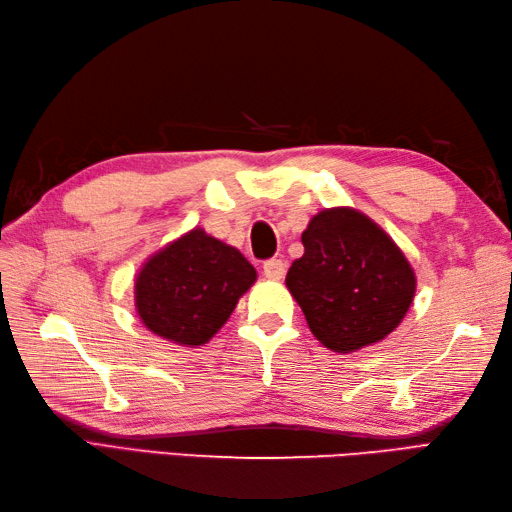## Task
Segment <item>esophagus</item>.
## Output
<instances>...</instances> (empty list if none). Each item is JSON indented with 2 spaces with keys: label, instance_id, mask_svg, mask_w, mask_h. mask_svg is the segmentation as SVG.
<instances>
[{
  "label": "esophagus",
  "instance_id": "esophagus-1",
  "mask_svg": "<svg viewBox=\"0 0 512 512\" xmlns=\"http://www.w3.org/2000/svg\"><path fill=\"white\" fill-rule=\"evenodd\" d=\"M286 273V264L281 259H266L264 262V275L273 281H279Z\"/></svg>",
  "mask_w": 512,
  "mask_h": 512
}]
</instances>
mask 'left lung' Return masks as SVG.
<instances>
[{"label": "left lung", "instance_id": "8db88e82", "mask_svg": "<svg viewBox=\"0 0 512 512\" xmlns=\"http://www.w3.org/2000/svg\"><path fill=\"white\" fill-rule=\"evenodd\" d=\"M301 242L306 253L292 262L286 286L325 347L350 354L398 328L416 275L383 228L354 209H325Z\"/></svg>", "mask_w": 512, "mask_h": 512}]
</instances>
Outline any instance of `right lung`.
<instances>
[{
    "mask_svg": "<svg viewBox=\"0 0 512 512\" xmlns=\"http://www.w3.org/2000/svg\"><path fill=\"white\" fill-rule=\"evenodd\" d=\"M257 273L237 248L193 228L136 277V310L147 328L180 345H202L231 317Z\"/></svg>",
    "mask_w": 512,
    "mask_h": 512,
    "instance_id": "add662e5",
    "label": "right lung"
}]
</instances>
